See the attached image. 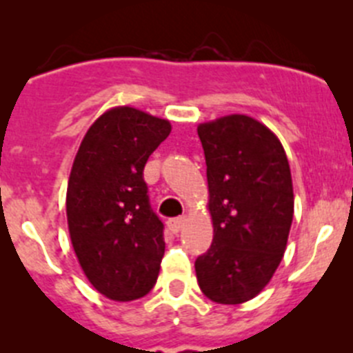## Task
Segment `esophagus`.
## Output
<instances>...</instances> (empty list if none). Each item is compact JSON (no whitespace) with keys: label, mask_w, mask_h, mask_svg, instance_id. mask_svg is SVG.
Masks as SVG:
<instances>
[{"label":"esophagus","mask_w":353,"mask_h":353,"mask_svg":"<svg viewBox=\"0 0 353 353\" xmlns=\"http://www.w3.org/2000/svg\"><path fill=\"white\" fill-rule=\"evenodd\" d=\"M185 222H187L185 216H176V219H170V221H168V229H170L171 232H174V234H176V232L182 231V228L185 225Z\"/></svg>","instance_id":"1"}]
</instances>
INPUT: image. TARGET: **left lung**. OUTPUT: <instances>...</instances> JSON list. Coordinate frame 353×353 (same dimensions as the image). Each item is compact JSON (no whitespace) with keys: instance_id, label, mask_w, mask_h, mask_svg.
Wrapping results in <instances>:
<instances>
[{"instance_id":"1","label":"left lung","mask_w":353,"mask_h":353,"mask_svg":"<svg viewBox=\"0 0 353 353\" xmlns=\"http://www.w3.org/2000/svg\"><path fill=\"white\" fill-rule=\"evenodd\" d=\"M206 159L213 241L196 259L199 289L219 305H241L270 283L294 216L292 176L278 137L232 113L198 125Z\"/></svg>"}]
</instances>
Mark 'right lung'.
Returning a JSON list of instances; mask_svg holds the SVG:
<instances>
[{
	"label": "right lung",
	"mask_w": 353,
	"mask_h": 353,
	"mask_svg": "<svg viewBox=\"0 0 353 353\" xmlns=\"http://www.w3.org/2000/svg\"><path fill=\"white\" fill-rule=\"evenodd\" d=\"M170 132L166 119L115 106L87 129L71 166V245L87 280L113 301L147 296L159 274L163 222L148 203L143 168Z\"/></svg>",
	"instance_id": "1"
}]
</instances>
